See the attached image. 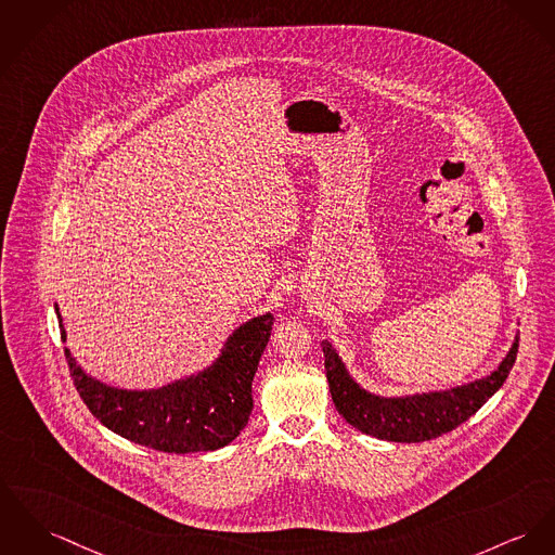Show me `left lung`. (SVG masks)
Instances as JSON below:
<instances>
[{"label":"left lung","mask_w":555,"mask_h":555,"mask_svg":"<svg viewBox=\"0 0 555 555\" xmlns=\"http://www.w3.org/2000/svg\"><path fill=\"white\" fill-rule=\"evenodd\" d=\"M516 336L509 353L488 376L446 391L383 398L360 387L345 369L336 349L322 340L326 378L338 414L358 431L387 442H427L452 431L476 414L509 376L517 356Z\"/></svg>","instance_id":"1"}]
</instances>
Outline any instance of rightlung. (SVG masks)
<instances>
[{
    "mask_svg": "<svg viewBox=\"0 0 555 555\" xmlns=\"http://www.w3.org/2000/svg\"><path fill=\"white\" fill-rule=\"evenodd\" d=\"M61 336L67 340L63 318ZM273 315L248 320L229 334L208 366L157 389H117L86 374L69 349L65 358L75 389L88 410L113 434L162 452H206L233 442L253 412V378L269 343Z\"/></svg>",
    "mask_w": 555,
    "mask_h": 555,
    "instance_id": "add662e5",
    "label": "right lung"
}]
</instances>
